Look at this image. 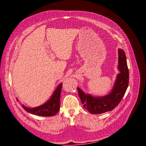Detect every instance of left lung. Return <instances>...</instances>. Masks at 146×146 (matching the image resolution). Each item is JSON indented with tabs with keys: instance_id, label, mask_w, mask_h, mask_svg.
<instances>
[{
	"instance_id": "obj_1",
	"label": "left lung",
	"mask_w": 146,
	"mask_h": 146,
	"mask_svg": "<svg viewBox=\"0 0 146 146\" xmlns=\"http://www.w3.org/2000/svg\"><path fill=\"white\" fill-rule=\"evenodd\" d=\"M118 52V68L121 72L117 75L113 90L110 94L103 97H94L86 94L81 89L77 88L83 108L91 114H101L111 111L120 103L125 93L129 86V69L124 51L119 48Z\"/></svg>"
}]
</instances>
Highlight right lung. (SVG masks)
I'll return each instance as SVG.
<instances>
[{"label": "right lung", "instance_id": "add662e5", "mask_svg": "<svg viewBox=\"0 0 146 146\" xmlns=\"http://www.w3.org/2000/svg\"><path fill=\"white\" fill-rule=\"evenodd\" d=\"M62 83L56 88L54 94L47 102L39 107L30 108L25 106H23V108L26 111L35 114V115L41 116H52L58 113L60 110V100L61 96Z\"/></svg>", "mask_w": 146, "mask_h": 146}]
</instances>
